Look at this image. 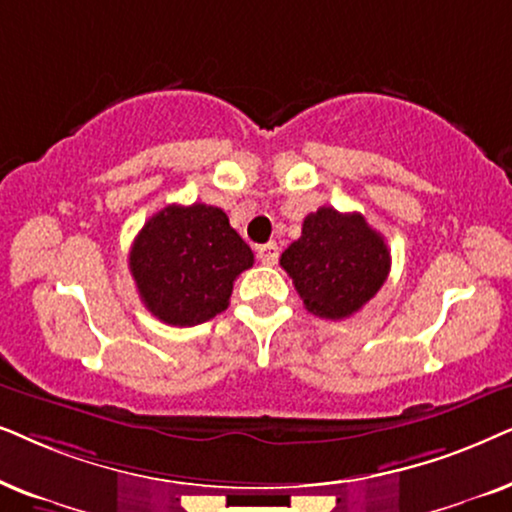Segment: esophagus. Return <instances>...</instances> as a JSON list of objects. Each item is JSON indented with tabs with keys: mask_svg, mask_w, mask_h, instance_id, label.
Listing matches in <instances>:
<instances>
[{
	"mask_svg": "<svg viewBox=\"0 0 512 512\" xmlns=\"http://www.w3.org/2000/svg\"><path fill=\"white\" fill-rule=\"evenodd\" d=\"M257 257L262 264H276L278 260V245L276 243H264L257 248Z\"/></svg>",
	"mask_w": 512,
	"mask_h": 512,
	"instance_id": "34e87169",
	"label": "esophagus"
}]
</instances>
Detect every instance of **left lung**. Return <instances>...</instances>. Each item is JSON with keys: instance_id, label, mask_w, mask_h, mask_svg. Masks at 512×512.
Wrapping results in <instances>:
<instances>
[{"instance_id": "8db88e82", "label": "left lung", "mask_w": 512, "mask_h": 512, "mask_svg": "<svg viewBox=\"0 0 512 512\" xmlns=\"http://www.w3.org/2000/svg\"><path fill=\"white\" fill-rule=\"evenodd\" d=\"M281 267L313 316L342 320L377 295L391 252L363 215L323 206L304 217L302 236L283 252Z\"/></svg>"}]
</instances>
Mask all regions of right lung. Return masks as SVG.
Listing matches in <instances>:
<instances>
[{
  "label": "right lung",
  "instance_id": "add662e5",
  "mask_svg": "<svg viewBox=\"0 0 512 512\" xmlns=\"http://www.w3.org/2000/svg\"><path fill=\"white\" fill-rule=\"evenodd\" d=\"M128 260L152 316L192 327L227 309L236 276L250 269L255 257L224 210L173 203L145 222Z\"/></svg>",
  "mask_w": 512,
  "mask_h": 512
}]
</instances>
